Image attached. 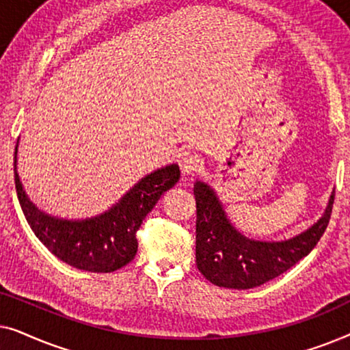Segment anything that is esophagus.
<instances>
[{
	"mask_svg": "<svg viewBox=\"0 0 350 350\" xmlns=\"http://www.w3.org/2000/svg\"><path fill=\"white\" fill-rule=\"evenodd\" d=\"M178 165L181 172H183V175H189V174H196V172L199 170V159L198 156H194L193 152H181L180 157H178Z\"/></svg>",
	"mask_w": 350,
	"mask_h": 350,
	"instance_id": "obj_1",
	"label": "esophagus"
}]
</instances>
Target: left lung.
<instances>
[{"label":"left lung","mask_w":350,"mask_h":350,"mask_svg":"<svg viewBox=\"0 0 350 350\" xmlns=\"http://www.w3.org/2000/svg\"><path fill=\"white\" fill-rule=\"evenodd\" d=\"M196 208V265L205 279L226 288H253L269 282L317 245L332 217L334 194L323 217L290 241L258 242L243 237L231 226L221 204L207 185H194Z\"/></svg>","instance_id":"8db88e82"}]
</instances>
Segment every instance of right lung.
Instances as JSON below:
<instances>
[{
    "label": "right lung",
    "mask_w": 350,
    "mask_h": 350,
    "mask_svg": "<svg viewBox=\"0 0 350 350\" xmlns=\"http://www.w3.org/2000/svg\"><path fill=\"white\" fill-rule=\"evenodd\" d=\"M17 146L14 152V180L18 202L28 224L47 250L66 265L89 272H113L137 255V231L167 189L180 178L178 165L152 172L133 186L111 210L100 217L68 221L40 212L27 198L17 175Z\"/></svg>",
    "instance_id": "add662e5"
}]
</instances>
